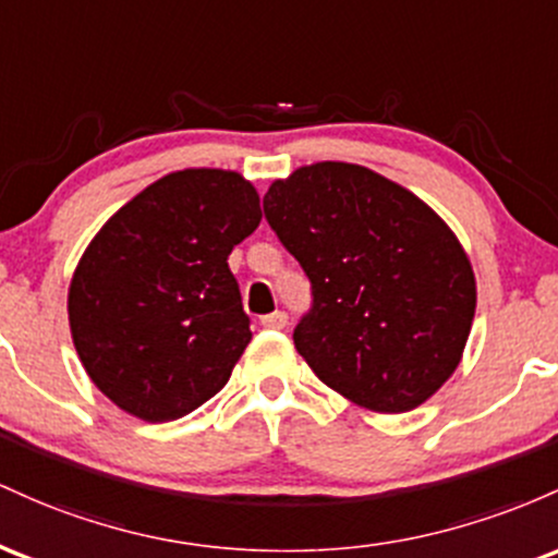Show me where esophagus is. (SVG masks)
I'll list each match as a JSON object with an SVG mask.
<instances>
[{
  "label": "esophagus",
  "instance_id": "esophagus-1",
  "mask_svg": "<svg viewBox=\"0 0 558 558\" xmlns=\"http://www.w3.org/2000/svg\"><path fill=\"white\" fill-rule=\"evenodd\" d=\"M260 324L266 329H284L287 327V313L284 311H274L268 316L260 318Z\"/></svg>",
  "mask_w": 558,
  "mask_h": 558
}]
</instances>
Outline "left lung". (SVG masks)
Instances as JSON below:
<instances>
[{"instance_id":"obj_1","label":"left lung","mask_w":558,"mask_h":558,"mask_svg":"<svg viewBox=\"0 0 558 558\" xmlns=\"http://www.w3.org/2000/svg\"><path fill=\"white\" fill-rule=\"evenodd\" d=\"M263 213L311 281L292 340L313 374L379 414L435 396L459 366L477 305L472 266L446 221L353 162L274 181Z\"/></svg>"}]
</instances>
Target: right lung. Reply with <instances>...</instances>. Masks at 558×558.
Segmentation results:
<instances>
[{
	"label": "right lung",
	"instance_id": "obj_1",
	"mask_svg": "<svg viewBox=\"0 0 558 558\" xmlns=\"http://www.w3.org/2000/svg\"><path fill=\"white\" fill-rule=\"evenodd\" d=\"M258 223L250 181L190 168L99 229L73 274L68 318L86 374L118 409L173 422L227 385L253 337L229 255Z\"/></svg>",
	"mask_w": 558,
	"mask_h": 558
}]
</instances>
